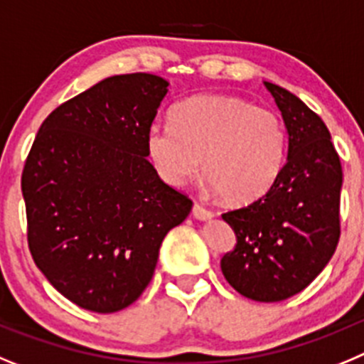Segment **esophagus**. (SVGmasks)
<instances>
[{
	"label": "esophagus",
	"instance_id": "obj_1",
	"mask_svg": "<svg viewBox=\"0 0 364 364\" xmlns=\"http://www.w3.org/2000/svg\"><path fill=\"white\" fill-rule=\"evenodd\" d=\"M192 215H194L196 219H199V221H206V219L214 218V212H210L208 208L201 206L199 203H194V206H192Z\"/></svg>",
	"mask_w": 364,
	"mask_h": 364
}]
</instances>
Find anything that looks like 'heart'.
Instances as JSON below:
<instances>
[{
  "label": "heart",
  "mask_w": 364,
  "mask_h": 364,
  "mask_svg": "<svg viewBox=\"0 0 364 364\" xmlns=\"http://www.w3.org/2000/svg\"><path fill=\"white\" fill-rule=\"evenodd\" d=\"M172 127H150L146 156L163 181L183 185L201 172L228 205H250L270 192L287 152L276 110L232 94H203L176 105Z\"/></svg>",
  "instance_id": "obj_1"
}]
</instances>
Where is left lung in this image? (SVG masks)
<instances>
[{
    "label": "left lung",
    "mask_w": 364,
    "mask_h": 364,
    "mask_svg": "<svg viewBox=\"0 0 364 364\" xmlns=\"http://www.w3.org/2000/svg\"><path fill=\"white\" fill-rule=\"evenodd\" d=\"M264 87L287 127V159L267 196L223 214L237 243L221 270L241 296L276 303L309 287L336 252L343 170L323 119L283 87Z\"/></svg>",
    "instance_id": "obj_1"
}]
</instances>
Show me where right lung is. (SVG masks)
Segmentation results:
<instances>
[{
  "mask_svg": "<svg viewBox=\"0 0 364 364\" xmlns=\"http://www.w3.org/2000/svg\"><path fill=\"white\" fill-rule=\"evenodd\" d=\"M166 92L168 81L154 74L107 77L50 112L25 161L32 259L90 312H117L141 296L163 239L192 210L146 159Z\"/></svg>",
  "mask_w": 364,
  "mask_h": 364,
  "instance_id": "right-lung-1",
  "label": "right lung"
}]
</instances>
